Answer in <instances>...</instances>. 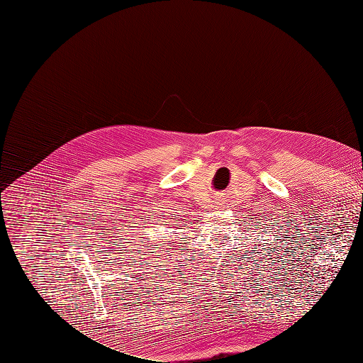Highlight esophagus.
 I'll use <instances>...</instances> for the list:
<instances>
[{
	"instance_id": "1",
	"label": "esophagus",
	"mask_w": 363,
	"mask_h": 363,
	"mask_svg": "<svg viewBox=\"0 0 363 363\" xmlns=\"http://www.w3.org/2000/svg\"><path fill=\"white\" fill-rule=\"evenodd\" d=\"M221 206H223V204H221Z\"/></svg>"
}]
</instances>
